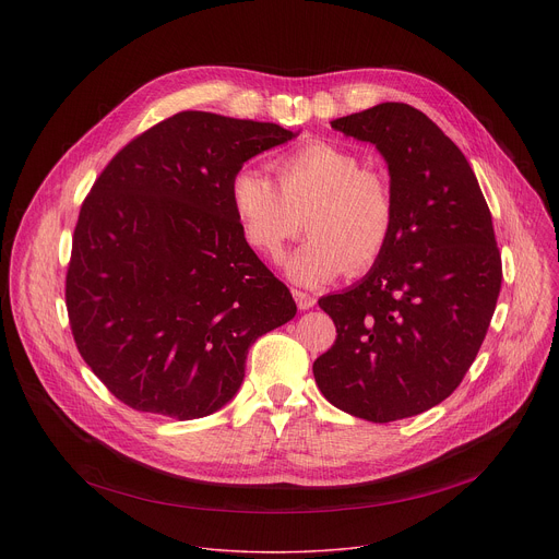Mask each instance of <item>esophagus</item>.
<instances>
[{"instance_id": "esophagus-1", "label": "esophagus", "mask_w": 559, "mask_h": 559, "mask_svg": "<svg viewBox=\"0 0 559 559\" xmlns=\"http://www.w3.org/2000/svg\"><path fill=\"white\" fill-rule=\"evenodd\" d=\"M292 294H294V300H296L298 309H311V307L316 305V298H313L311 294H307V292H300V289H292Z\"/></svg>"}]
</instances>
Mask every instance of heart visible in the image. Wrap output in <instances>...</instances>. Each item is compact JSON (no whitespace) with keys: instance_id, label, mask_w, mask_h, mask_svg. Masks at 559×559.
<instances>
[{"instance_id":"1","label":"heart","mask_w":559,"mask_h":559,"mask_svg":"<svg viewBox=\"0 0 559 559\" xmlns=\"http://www.w3.org/2000/svg\"><path fill=\"white\" fill-rule=\"evenodd\" d=\"M278 183L259 168L236 170L229 203L246 241L278 259L307 214L309 241L285 261L298 285H321L365 272L386 250L395 227V203L382 173L341 145L313 141L276 158Z\"/></svg>"}]
</instances>
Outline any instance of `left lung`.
Listing matches in <instances>:
<instances>
[{
  "label": "left lung",
  "mask_w": 559,
  "mask_h": 559,
  "mask_svg": "<svg viewBox=\"0 0 559 559\" xmlns=\"http://www.w3.org/2000/svg\"><path fill=\"white\" fill-rule=\"evenodd\" d=\"M332 128L384 156L395 227L360 283L318 300L338 336L313 378L345 414L403 420L449 397L480 352L502 285L493 221L464 154L425 112L386 102Z\"/></svg>",
  "instance_id": "1"
}]
</instances>
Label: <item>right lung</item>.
<instances>
[{
    "instance_id": "1",
    "label": "right lung",
    "mask_w": 559,
    "mask_h": 559,
    "mask_svg": "<svg viewBox=\"0 0 559 559\" xmlns=\"http://www.w3.org/2000/svg\"><path fill=\"white\" fill-rule=\"evenodd\" d=\"M296 134L186 110L132 139L95 181L66 307L79 354L123 405L177 420L218 412L252 343L296 316L229 203L234 173Z\"/></svg>"
}]
</instances>
